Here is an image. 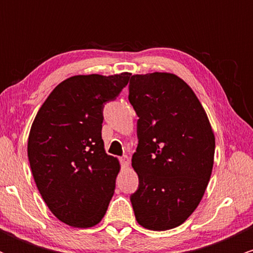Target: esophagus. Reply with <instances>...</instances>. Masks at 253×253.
I'll list each match as a JSON object with an SVG mask.
<instances>
[{
	"label": "esophagus",
	"instance_id": "esophagus-1",
	"mask_svg": "<svg viewBox=\"0 0 253 253\" xmlns=\"http://www.w3.org/2000/svg\"><path fill=\"white\" fill-rule=\"evenodd\" d=\"M120 162H121V165H123V168H128L129 164H130V161H129V157L127 156H124L120 158Z\"/></svg>",
	"mask_w": 253,
	"mask_h": 253
}]
</instances>
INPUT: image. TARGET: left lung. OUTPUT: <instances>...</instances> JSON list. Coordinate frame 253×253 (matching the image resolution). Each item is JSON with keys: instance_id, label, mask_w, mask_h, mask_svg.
<instances>
[{"instance_id": "left-lung-1", "label": "left lung", "mask_w": 253, "mask_h": 253, "mask_svg": "<svg viewBox=\"0 0 253 253\" xmlns=\"http://www.w3.org/2000/svg\"><path fill=\"white\" fill-rule=\"evenodd\" d=\"M128 100L139 117L130 195L136 221L151 231L182 225L201 202L214 164L215 136L205 108L170 72L133 75Z\"/></svg>"}]
</instances>
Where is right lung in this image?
<instances>
[{
	"label": "right lung",
	"instance_id": "right-lung-1",
	"mask_svg": "<svg viewBox=\"0 0 253 253\" xmlns=\"http://www.w3.org/2000/svg\"><path fill=\"white\" fill-rule=\"evenodd\" d=\"M129 77L121 72L66 78L32 124L27 152L37 188L52 214L71 227H92L108 210L120 163L104 150L102 109Z\"/></svg>",
	"mask_w": 253,
	"mask_h": 253
}]
</instances>
